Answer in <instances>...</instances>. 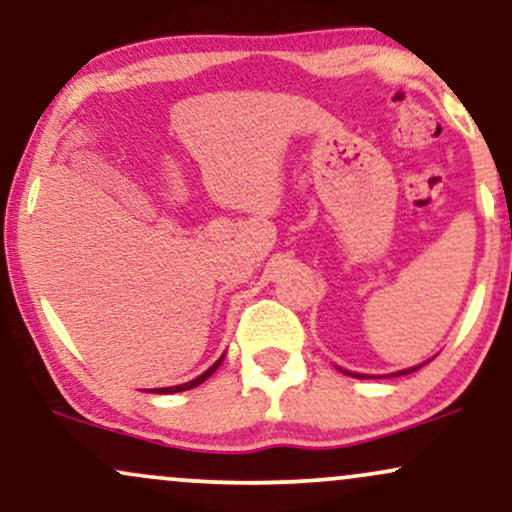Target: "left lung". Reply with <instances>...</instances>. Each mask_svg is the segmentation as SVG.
I'll return each mask as SVG.
<instances>
[{
  "instance_id": "left-lung-1",
  "label": "left lung",
  "mask_w": 512,
  "mask_h": 512,
  "mask_svg": "<svg viewBox=\"0 0 512 512\" xmlns=\"http://www.w3.org/2000/svg\"><path fill=\"white\" fill-rule=\"evenodd\" d=\"M421 366H424V363H421ZM421 366H414V368H409V370H399V373H392V375H407V373H414V370H419ZM342 373L351 375V378H361V380H366V378H368V375H361V373H351V370H342Z\"/></svg>"
}]
</instances>
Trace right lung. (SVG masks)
Returning <instances> with one entry per match:
<instances>
[{
  "label": "right lung",
  "mask_w": 512,
  "mask_h": 512,
  "mask_svg": "<svg viewBox=\"0 0 512 512\" xmlns=\"http://www.w3.org/2000/svg\"><path fill=\"white\" fill-rule=\"evenodd\" d=\"M221 361H223V356L219 358V361L214 363V366H211L209 370H204L202 375H199V378H195V380H190V383H182V385H175V387H156V390H151V392H158V395H173V392H185V390H192V387H197V385H202L204 380L209 378L211 373H214L216 368L221 366Z\"/></svg>",
  "instance_id": "1"
}]
</instances>
